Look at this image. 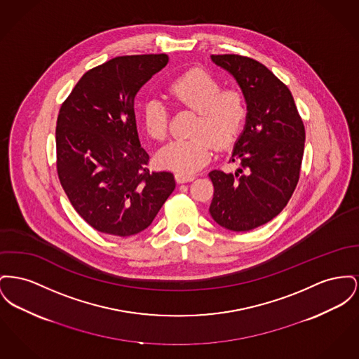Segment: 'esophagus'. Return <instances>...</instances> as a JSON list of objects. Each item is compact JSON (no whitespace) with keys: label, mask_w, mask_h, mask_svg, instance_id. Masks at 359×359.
I'll return each instance as SVG.
<instances>
[{"label":"esophagus","mask_w":359,"mask_h":359,"mask_svg":"<svg viewBox=\"0 0 359 359\" xmlns=\"http://www.w3.org/2000/svg\"><path fill=\"white\" fill-rule=\"evenodd\" d=\"M175 177H176L177 183H189L195 179L194 175H184V173H176Z\"/></svg>","instance_id":"esophagus-1"}]
</instances>
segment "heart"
<instances>
[{
	"instance_id": "1",
	"label": "heart",
	"mask_w": 359,
	"mask_h": 359,
	"mask_svg": "<svg viewBox=\"0 0 359 359\" xmlns=\"http://www.w3.org/2000/svg\"><path fill=\"white\" fill-rule=\"evenodd\" d=\"M169 100L198 112L194 137L175 140L157 151L161 167L190 175L210 161L215 145L232 147L240 137L248 115L240 90L222 89L221 83L202 69H192L170 81ZM142 123L153 140L163 141L168 133V107L158 97H149L142 107Z\"/></svg>"
}]
</instances>
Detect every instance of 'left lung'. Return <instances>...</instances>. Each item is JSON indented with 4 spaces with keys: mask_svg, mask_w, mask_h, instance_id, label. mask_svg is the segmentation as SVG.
Returning a JSON list of instances; mask_svg holds the SVG:
<instances>
[{
    "mask_svg": "<svg viewBox=\"0 0 359 359\" xmlns=\"http://www.w3.org/2000/svg\"><path fill=\"white\" fill-rule=\"evenodd\" d=\"M211 61L231 73L244 95L248 115L234 144V173L211 170L212 219L233 232L267 224L294 192L304 156L305 128L289 88L252 58L224 54Z\"/></svg>",
    "mask_w": 359,
    "mask_h": 359,
    "instance_id": "1",
    "label": "left lung"
}]
</instances>
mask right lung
Instances as JSON below:
<instances>
[{
    "instance_id": "add662e5",
    "label": "right lung",
    "mask_w": 359,
    "mask_h": 359,
    "mask_svg": "<svg viewBox=\"0 0 359 359\" xmlns=\"http://www.w3.org/2000/svg\"><path fill=\"white\" fill-rule=\"evenodd\" d=\"M167 64V54L112 58L88 70L61 106L58 177L73 208L99 232L145 231L175 190L173 173L149 170L134 112L138 90Z\"/></svg>"
}]
</instances>
